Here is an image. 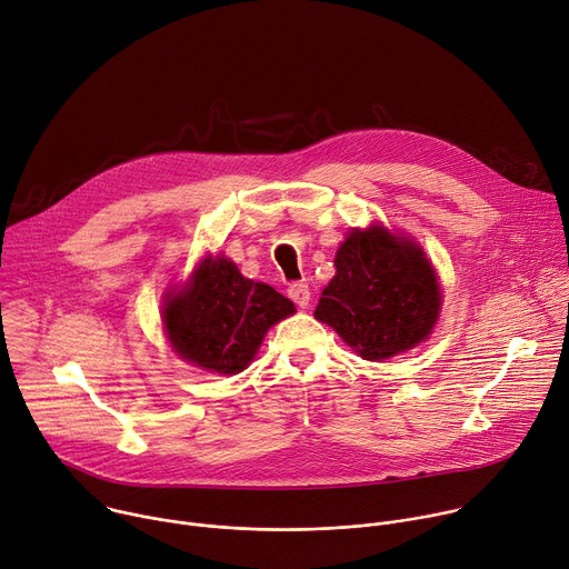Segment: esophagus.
<instances>
[{
	"label": "esophagus",
	"mask_w": 569,
	"mask_h": 569,
	"mask_svg": "<svg viewBox=\"0 0 569 569\" xmlns=\"http://www.w3.org/2000/svg\"><path fill=\"white\" fill-rule=\"evenodd\" d=\"M288 297H290L299 308H306V306L310 303V288H308V283H303V281L292 283V286L288 288Z\"/></svg>",
	"instance_id": "34e87169"
}]
</instances>
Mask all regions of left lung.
Listing matches in <instances>:
<instances>
[{
    "instance_id": "8db88e82",
    "label": "left lung",
    "mask_w": 569,
    "mask_h": 569,
    "mask_svg": "<svg viewBox=\"0 0 569 569\" xmlns=\"http://www.w3.org/2000/svg\"><path fill=\"white\" fill-rule=\"evenodd\" d=\"M315 319L363 359L382 361L425 341L442 306L436 270L425 250L382 226L350 230L335 257Z\"/></svg>"
}]
</instances>
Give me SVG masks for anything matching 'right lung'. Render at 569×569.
<instances>
[{
	"label": "right lung",
	"instance_id": "obj_1",
	"mask_svg": "<svg viewBox=\"0 0 569 569\" xmlns=\"http://www.w3.org/2000/svg\"><path fill=\"white\" fill-rule=\"evenodd\" d=\"M167 339L178 357L210 372L234 375L254 359L266 332L295 312L268 283L246 279L226 257H208L162 303Z\"/></svg>",
	"mask_w": 569,
	"mask_h": 569
}]
</instances>
